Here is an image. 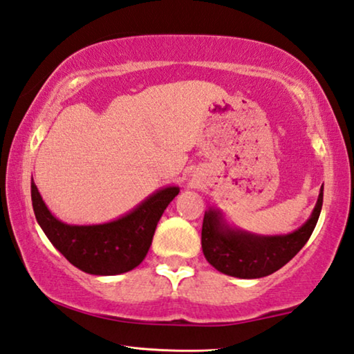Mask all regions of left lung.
Instances as JSON below:
<instances>
[{"instance_id": "left-lung-1", "label": "left lung", "mask_w": 354, "mask_h": 354, "mask_svg": "<svg viewBox=\"0 0 354 354\" xmlns=\"http://www.w3.org/2000/svg\"><path fill=\"white\" fill-rule=\"evenodd\" d=\"M324 203V185L311 216L286 234H257L228 224L219 208L209 207L203 216L202 250L216 270L236 278H261L288 264L308 243Z\"/></svg>"}]
</instances>
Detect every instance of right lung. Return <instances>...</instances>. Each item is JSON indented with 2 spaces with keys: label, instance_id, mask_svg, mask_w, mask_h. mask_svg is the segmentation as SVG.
Masks as SVG:
<instances>
[{
  "label": "right lung",
  "instance_id": "obj_1",
  "mask_svg": "<svg viewBox=\"0 0 354 354\" xmlns=\"http://www.w3.org/2000/svg\"><path fill=\"white\" fill-rule=\"evenodd\" d=\"M178 193V187L160 188L118 219L74 225L62 222L49 212L34 178L30 180L35 219L46 238L77 269L102 277L126 274L142 263L161 214Z\"/></svg>",
  "mask_w": 354,
  "mask_h": 354
}]
</instances>
